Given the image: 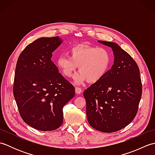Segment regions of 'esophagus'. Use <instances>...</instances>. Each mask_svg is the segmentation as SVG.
I'll return each instance as SVG.
<instances>
[{"mask_svg": "<svg viewBox=\"0 0 155 155\" xmlns=\"http://www.w3.org/2000/svg\"><path fill=\"white\" fill-rule=\"evenodd\" d=\"M75 93L77 94H79L82 93V89L79 87H75Z\"/></svg>", "mask_w": 155, "mask_h": 155, "instance_id": "obj_1", "label": "esophagus"}]
</instances>
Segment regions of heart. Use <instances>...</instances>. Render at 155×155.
Segmentation results:
<instances>
[{"mask_svg":"<svg viewBox=\"0 0 155 155\" xmlns=\"http://www.w3.org/2000/svg\"><path fill=\"white\" fill-rule=\"evenodd\" d=\"M69 57L61 55L57 65L65 77L70 78L78 67L79 72L75 75L74 83L82 84L87 81L90 83L99 81L107 73L111 63V57L106 48L78 45L68 51Z\"/></svg>","mask_w":155,"mask_h":155,"instance_id":"1","label":"heart"}]
</instances>
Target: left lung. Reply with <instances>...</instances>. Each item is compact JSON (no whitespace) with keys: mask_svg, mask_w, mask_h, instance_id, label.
<instances>
[{"mask_svg":"<svg viewBox=\"0 0 155 155\" xmlns=\"http://www.w3.org/2000/svg\"><path fill=\"white\" fill-rule=\"evenodd\" d=\"M112 48L114 64L104 77L84 91L91 126L103 133L117 132L135 117L142 96L137 62L120 46L98 41Z\"/></svg>","mask_w":155,"mask_h":155,"instance_id":"1","label":"left lung"}]
</instances>
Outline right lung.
<instances>
[{"mask_svg":"<svg viewBox=\"0 0 155 155\" xmlns=\"http://www.w3.org/2000/svg\"><path fill=\"white\" fill-rule=\"evenodd\" d=\"M58 37H42L27 45L16 62L13 94L20 115L39 130H54L63 122L62 108L74 97L73 85L58 72L52 53Z\"/></svg>","mask_w":155,"mask_h":155,"instance_id":"1","label":"right lung"}]
</instances>
